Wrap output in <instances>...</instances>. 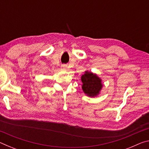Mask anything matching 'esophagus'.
Segmentation results:
<instances>
[{
	"label": "esophagus",
	"instance_id": "34e87169",
	"mask_svg": "<svg viewBox=\"0 0 149 149\" xmlns=\"http://www.w3.org/2000/svg\"><path fill=\"white\" fill-rule=\"evenodd\" d=\"M61 68L62 69H66L67 68V65H65V64H62V65H61Z\"/></svg>",
	"mask_w": 149,
	"mask_h": 149
}]
</instances>
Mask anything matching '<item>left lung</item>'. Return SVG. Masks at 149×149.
Segmentation results:
<instances>
[{"mask_svg": "<svg viewBox=\"0 0 149 149\" xmlns=\"http://www.w3.org/2000/svg\"><path fill=\"white\" fill-rule=\"evenodd\" d=\"M81 79L83 83L82 90L85 95L89 97H95L99 95L103 85L102 79L97 74L85 71Z\"/></svg>", "mask_w": 149, "mask_h": 149, "instance_id": "1", "label": "left lung"}]
</instances>
